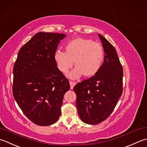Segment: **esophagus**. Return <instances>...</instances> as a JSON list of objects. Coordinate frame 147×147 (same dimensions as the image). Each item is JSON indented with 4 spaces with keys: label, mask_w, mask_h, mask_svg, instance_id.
<instances>
[{
    "label": "esophagus",
    "mask_w": 147,
    "mask_h": 147,
    "mask_svg": "<svg viewBox=\"0 0 147 147\" xmlns=\"http://www.w3.org/2000/svg\"><path fill=\"white\" fill-rule=\"evenodd\" d=\"M70 89H72L74 88V87L75 86V85L76 84V82H74V81H70Z\"/></svg>",
    "instance_id": "esophagus-1"
}]
</instances>
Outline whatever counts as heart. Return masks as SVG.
I'll use <instances>...</instances> for the list:
<instances>
[{"mask_svg": "<svg viewBox=\"0 0 147 147\" xmlns=\"http://www.w3.org/2000/svg\"><path fill=\"white\" fill-rule=\"evenodd\" d=\"M105 53L100 44L89 38H77L65 46V52L56 50L54 59L57 68L62 73L68 72L74 65L76 67L68 74L70 79H76L84 74L86 77L94 76L103 65Z\"/></svg>", "mask_w": 147, "mask_h": 147, "instance_id": "1", "label": "heart"}]
</instances>
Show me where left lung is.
Wrapping results in <instances>:
<instances>
[{"instance_id": "8db88e82", "label": "left lung", "mask_w": 147, "mask_h": 147, "mask_svg": "<svg viewBox=\"0 0 147 147\" xmlns=\"http://www.w3.org/2000/svg\"><path fill=\"white\" fill-rule=\"evenodd\" d=\"M98 36L105 53L103 65L94 76L74 88L80 118L92 125L109 117L122 94L123 69L116 50L103 36Z\"/></svg>"}]
</instances>
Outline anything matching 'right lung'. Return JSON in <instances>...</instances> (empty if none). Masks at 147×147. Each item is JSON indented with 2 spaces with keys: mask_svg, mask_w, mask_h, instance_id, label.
Masks as SVG:
<instances>
[{
  "mask_svg": "<svg viewBox=\"0 0 147 147\" xmlns=\"http://www.w3.org/2000/svg\"><path fill=\"white\" fill-rule=\"evenodd\" d=\"M66 35L38 32L21 47L13 68V94L26 117L46 126L59 119L70 84L58 70L54 54Z\"/></svg>",
  "mask_w": 147,
  "mask_h": 147,
  "instance_id": "1",
  "label": "right lung"
}]
</instances>
